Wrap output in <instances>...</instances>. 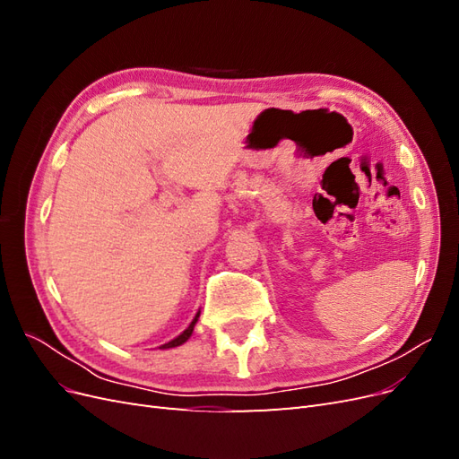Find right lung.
<instances>
[{
  "mask_svg": "<svg viewBox=\"0 0 459 459\" xmlns=\"http://www.w3.org/2000/svg\"><path fill=\"white\" fill-rule=\"evenodd\" d=\"M199 314L201 312H197V316L193 317V322L189 324V327L182 333V335H178L174 341H170V342H166V344H162L160 349H174V346H179V344H184L189 337H191V333H193V327H195V324H197V317H199Z\"/></svg>",
  "mask_w": 459,
  "mask_h": 459,
  "instance_id": "add662e5",
  "label": "right lung"
}]
</instances>
